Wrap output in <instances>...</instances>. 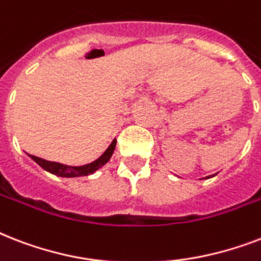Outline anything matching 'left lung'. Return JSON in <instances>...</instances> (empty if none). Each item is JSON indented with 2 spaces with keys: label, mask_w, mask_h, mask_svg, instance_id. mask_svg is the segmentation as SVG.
I'll use <instances>...</instances> for the list:
<instances>
[{
  "label": "left lung",
  "mask_w": 261,
  "mask_h": 261,
  "mask_svg": "<svg viewBox=\"0 0 261 261\" xmlns=\"http://www.w3.org/2000/svg\"><path fill=\"white\" fill-rule=\"evenodd\" d=\"M206 178H207V177H206Z\"/></svg>",
  "instance_id": "obj_1"
}]
</instances>
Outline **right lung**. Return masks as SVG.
I'll list each match as a JSON object with an SVG mask.
<instances>
[{"label": "right lung", "instance_id": "right-lung-1", "mask_svg": "<svg viewBox=\"0 0 261 261\" xmlns=\"http://www.w3.org/2000/svg\"><path fill=\"white\" fill-rule=\"evenodd\" d=\"M115 146H116V139L112 141L110 147L104 151V154H102L100 159H97L96 161H93V163L88 164V165H84V167H67V165H63V164L51 163V161L43 160L40 159V157H36V155H30L35 163L39 164L44 171L50 172V173L61 176V177H80V176H88V174L94 173L98 168H101L102 165H106V164L110 161L112 153H114Z\"/></svg>", "mask_w": 261, "mask_h": 261}]
</instances>
